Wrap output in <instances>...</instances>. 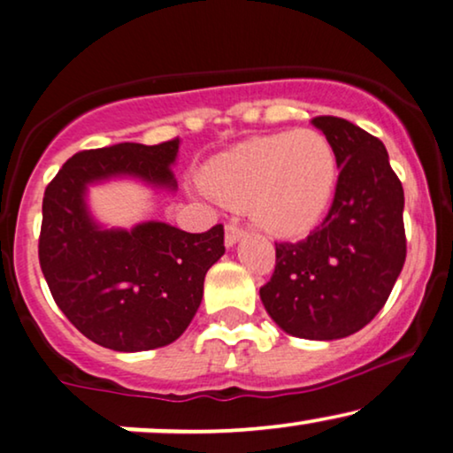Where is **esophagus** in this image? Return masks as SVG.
<instances>
[{"label": "esophagus", "instance_id": "obj_1", "mask_svg": "<svg viewBox=\"0 0 453 453\" xmlns=\"http://www.w3.org/2000/svg\"><path fill=\"white\" fill-rule=\"evenodd\" d=\"M241 237H245L243 228L237 226V225H226V228H225V245H226V248H233V245L237 243Z\"/></svg>", "mask_w": 453, "mask_h": 453}]
</instances>
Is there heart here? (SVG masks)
<instances>
[{"instance_id": "obj_1", "label": "heart", "mask_w": 453, "mask_h": 453, "mask_svg": "<svg viewBox=\"0 0 453 453\" xmlns=\"http://www.w3.org/2000/svg\"><path fill=\"white\" fill-rule=\"evenodd\" d=\"M337 160L331 141L314 128L256 137L205 164L202 185L220 203L248 205L266 233L299 237L331 205Z\"/></svg>"}]
</instances>
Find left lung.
I'll list each match as a JSON object with an SVG mask.
<instances>
[{"instance_id": "obj_1", "label": "left lung", "mask_w": 453, "mask_h": 453, "mask_svg": "<svg viewBox=\"0 0 453 453\" xmlns=\"http://www.w3.org/2000/svg\"><path fill=\"white\" fill-rule=\"evenodd\" d=\"M339 179L326 219L303 241L277 245L260 299L285 333L333 342L368 325L406 262L403 187L383 141L337 116H316Z\"/></svg>"}]
</instances>
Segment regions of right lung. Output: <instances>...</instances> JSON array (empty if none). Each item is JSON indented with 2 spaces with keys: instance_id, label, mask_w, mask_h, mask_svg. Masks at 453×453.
Masks as SVG:
<instances>
[{
  "instance_id": "right-lung-1",
  "label": "right lung",
  "mask_w": 453,
  "mask_h": 453,
  "mask_svg": "<svg viewBox=\"0 0 453 453\" xmlns=\"http://www.w3.org/2000/svg\"><path fill=\"white\" fill-rule=\"evenodd\" d=\"M179 139L79 151L43 196L39 264L64 316L93 343L145 351L176 342L196 316L203 279L225 254V228L185 233L166 222L105 228L87 208L89 185L137 179L176 191Z\"/></svg>"
}]
</instances>
